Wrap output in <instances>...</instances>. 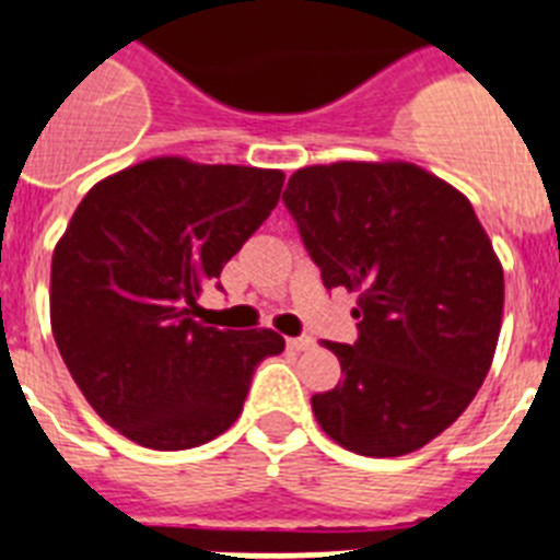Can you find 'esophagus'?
<instances>
[{
  "instance_id": "obj_1",
  "label": "esophagus",
  "mask_w": 560,
  "mask_h": 560,
  "mask_svg": "<svg viewBox=\"0 0 560 560\" xmlns=\"http://www.w3.org/2000/svg\"><path fill=\"white\" fill-rule=\"evenodd\" d=\"M285 346H289V351L300 353V351H308V348L314 346V339L312 337H291Z\"/></svg>"
}]
</instances>
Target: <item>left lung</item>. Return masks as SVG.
Listing matches in <instances>:
<instances>
[{"label":"left lung","mask_w":560,"mask_h":560,"mask_svg":"<svg viewBox=\"0 0 560 560\" xmlns=\"http://www.w3.org/2000/svg\"><path fill=\"white\" fill-rule=\"evenodd\" d=\"M326 289L360 294L346 376L312 396L360 456H405L451 428L493 365L504 269L470 200L408 161L303 166L283 192Z\"/></svg>","instance_id":"left-lung-1"}]
</instances>
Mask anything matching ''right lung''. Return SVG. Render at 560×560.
I'll use <instances>...</instances> for the list:
<instances>
[{"label":"right lung","mask_w":560,"mask_h":560,"mask_svg":"<svg viewBox=\"0 0 560 560\" xmlns=\"http://www.w3.org/2000/svg\"><path fill=\"white\" fill-rule=\"evenodd\" d=\"M280 170L161 155L84 195L52 248L50 326L90 408L152 451L212 442L241 417L271 328L195 319L203 285L280 200Z\"/></svg>","instance_id":"right-lung-1"}]
</instances>
